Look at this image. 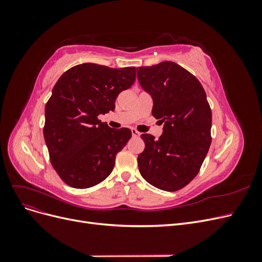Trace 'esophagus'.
<instances>
[{
	"instance_id": "34e87169",
	"label": "esophagus",
	"mask_w": 262,
	"mask_h": 262,
	"mask_svg": "<svg viewBox=\"0 0 262 262\" xmlns=\"http://www.w3.org/2000/svg\"><path fill=\"white\" fill-rule=\"evenodd\" d=\"M131 133H132V136L134 138H138V137L141 136V133L138 130H136V129H131Z\"/></svg>"
}]
</instances>
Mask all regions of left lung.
<instances>
[{"instance_id":"1","label":"left lung","mask_w":262,"mask_h":262,"mask_svg":"<svg viewBox=\"0 0 262 262\" xmlns=\"http://www.w3.org/2000/svg\"><path fill=\"white\" fill-rule=\"evenodd\" d=\"M138 80L153 98L152 114L164 122L163 134H142L145 148L139 170L148 184L177 191L199 172L211 144L212 112L201 83L171 61L140 67Z\"/></svg>"}]
</instances>
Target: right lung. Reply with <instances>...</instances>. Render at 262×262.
Masks as SVG:
<instances>
[{"label": "right lung", "instance_id": "1", "mask_svg": "<svg viewBox=\"0 0 262 262\" xmlns=\"http://www.w3.org/2000/svg\"><path fill=\"white\" fill-rule=\"evenodd\" d=\"M134 81V67L83 63L55 83L45 108L43 137L51 165L70 187H94L113 171L117 153L132 133L128 128H109L98 116L114 112L118 95Z\"/></svg>", "mask_w": 262, "mask_h": 262}]
</instances>
